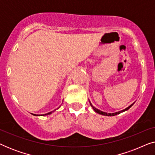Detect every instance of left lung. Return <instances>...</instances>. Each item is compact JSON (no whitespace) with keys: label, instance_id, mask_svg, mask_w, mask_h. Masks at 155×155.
I'll return each instance as SVG.
<instances>
[{"label":"left lung","instance_id":"1","mask_svg":"<svg viewBox=\"0 0 155 155\" xmlns=\"http://www.w3.org/2000/svg\"><path fill=\"white\" fill-rule=\"evenodd\" d=\"M90 105H91V107H92V109H94V111L96 112V113H98V114H101V115H104V116H116V115H117V114H120V113H122V112H124L125 111H127V110H128L129 109H130V108L132 107V106L134 104V103L133 104H132L131 105H130L128 107H127L126 109H124V110H122V111H118V112H116V113H107V112H104V111H100V110H99V109H97V108H95L94 106H93L92 104V103L90 102Z\"/></svg>","mask_w":155,"mask_h":155}]
</instances>
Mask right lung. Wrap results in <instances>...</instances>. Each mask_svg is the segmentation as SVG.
<instances>
[{
	"label": "right lung",
	"mask_w": 155,
	"mask_h": 155,
	"mask_svg": "<svg viewBox=\"0 0 155 155\" xmlns=\"http://www.w3.org/2000/svg\"><path fill=\"white\" fill-rule=\"evenodd\" d=\"M60 107H61V106H60ZM59 108V107H58ZM56 109H55L54 110V111H51V112H49V113H47V114H41V115H38V114H33V115H35V116H46V115H49V114H52L53 113V112H54L55 111H56Z\"/></svg>",
	"instance_id": "add662e5"
}]
</instances>
